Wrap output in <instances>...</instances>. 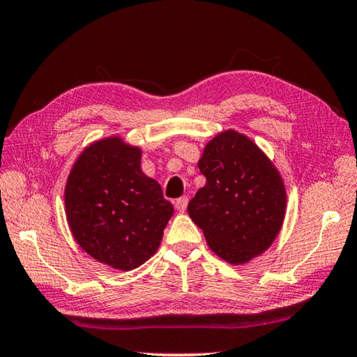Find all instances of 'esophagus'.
Here are the masks:
<instances>
[{"label":"esophagus","mask_w":357,"mask_h":357,"mask_svg":"<svg viewBox=\"0 0 357 357\" xmlns=\"http://www.w3.org/2000/svg\"><path fill=\"white\" fill-rule=\"evenodd\" d=\"M174 205H176L177 211H180V213L186 211V206H188V197H186V196H183V197L177 199L176 202H174Z\"/></svg>","instance_id":"34e87169"}]
</instances>
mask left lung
<instances>
[{"label":"left lung","mask_w":357,"mask_h":357,"mask_svg":"<svg viewBox=\"0 0 357 357\" xmlns=\"http://www.w3.org/2000/svg\"><path fill=\"white\" fill-rule=\"evenodd\" d=\"M199 169L206 183L188 214L211 250L231 264L266 252L286 211V190L272 161L252 139L227 130L206 144Z\"/></svg>","instance_id":"1"}]
</instances>
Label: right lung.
<instances>
[{"mask_svg": "<svg viewBox=\"0 0 357 357\" xmlns=\"http://www.w3.org/2000/svg\"><path fill=\"white\" fill-rule=\"evenodd\" d=\"M141 151L113 137L80 153L65 188V210L77 244L99 262L132 271L160 247L174 206L139 166Z\"/></svg>", "mask_w": 357, "mask_h": 357, "instance_id": "obj_1", "label": "right lung"}]
</instances>
